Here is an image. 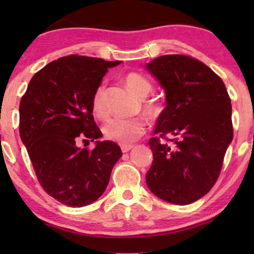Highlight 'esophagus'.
<instances>
[{
	"mask_svg": "<svg viewBox=\"0 0 254 254\" xmlns=\"http://www.w3.org/2000/svg\"><path fill=\"white\" fill-rule=\"evenodd\" d=\"M132 147H134L132 145H123L122 146V151H123V152H127V151L131 150Z\"/></svg>",
	"mask_w": 254,
	"mask_h": 254,
	"instance_id": "obj_1",
	"label": "esophagus"
}]
</instances>
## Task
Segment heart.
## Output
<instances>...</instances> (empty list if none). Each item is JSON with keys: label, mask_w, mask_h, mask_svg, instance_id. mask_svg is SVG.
<instances>
[{"label": "heart", "mask_w": 254, "mask_h": 254, "mask_svg": "<svg viewBox=\"0 0 254 254\" xmlns=\"http://www.w3.org/2000/svg\"><path fill=\"white\" fill-rule=\"evenodd\" d=\"M125 84L130 91L134 92L140 98H145L152 89L150 81L143 77L142 75L136 72H130L125 76ZM93 112L97 117H104L107 114L106 106V87L104 84L97 88L96 93L92 101ZM143 112L147 117L156 118L160 114V107L155 102H145L143 103ZM146 130V122L142 118H132V119H122V118H112L104 123L102 131L106 139L111 141L127 145L136 141L140 136H142Z\"/></svg>", "instance_id": "obj_1"}]
</instances>
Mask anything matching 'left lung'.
<instances>
[{
	"mask_svg": "<svg viewBox=\"0 0 254 254\" xmlns=\"http://www.w3.org/2000/svg\"><path fill=\"white\" fill-rule=\"evenodd\" d=\"M145 67L166 93L155 134L177 137L172 145L150 139L146 184L157 198L187 205L209 193L220 175L234 137L231 99L222 79L189 56L163 55Z\"/></svg>",
	"mask_w": 254,
	"mask_h": 254,
	"instance_id": "obj_1",
	"label": "left lung"
}]
</instances>
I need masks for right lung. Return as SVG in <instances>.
<instances>
[{
  "instance_id": "right-lung-1",
  "label": "right lung",
  "mask_w": 254,
  "mask_h": 254,
  "mask_svg": "<svg viewBox=\"0 0 254 254\" xmlns=\"http://www.w3.org/2000/svg\"><path fill=\"white\" fill-rule=\"evenodd\" d=\"M120 61L70 55L51 61L28 84L19 104V135L40 186L64 205L96 201L109 183L122 150L103 136L92 101L108 68ZM94 141L93 150L78 148Z\"/></svg>"
}]
</instances>
